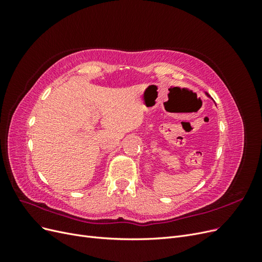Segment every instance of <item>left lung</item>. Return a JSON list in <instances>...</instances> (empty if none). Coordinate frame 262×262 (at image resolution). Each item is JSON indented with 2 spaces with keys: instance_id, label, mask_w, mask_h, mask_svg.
<instances>
[{
  "instance_id": "obj_1",
  "label": "left lung",
  "mask_w": 262,
  "mask_h": 262,
  "mask_svg": "<svg viewBox=\"0 0 262 262\" xmlns=\"http://www.w3.org/2000/svg\"><path fill=\"white\" fill-rule=\"evenodd\" d=\"M205 95H207V96H208V97H211V96H210V95H209V94H208L207 92H205Z\"/></svg>"
}]
</instances>
